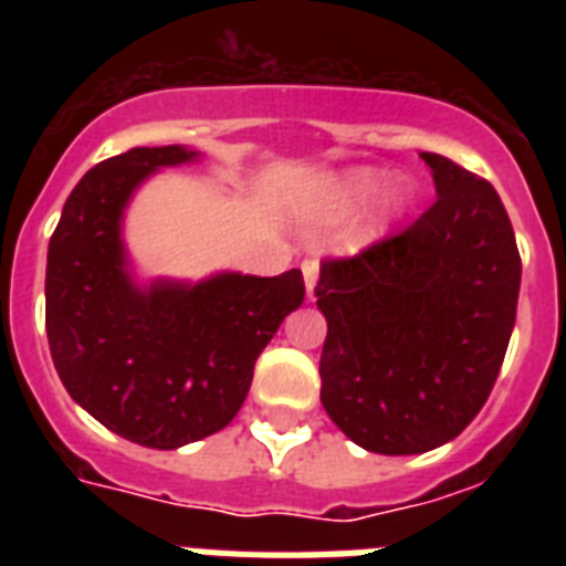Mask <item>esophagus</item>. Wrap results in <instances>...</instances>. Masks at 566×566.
<instances>
[{
	"mask_svg": "<svg viewBox=\"0 0 566 566\" xmlns=\"http://www.w3.org/2000/svg\"><path fill=\"white\" fill-rule=\"evenodd\" d=\"M302 275H305V291H308V300H311V296H314V287H317V279H319L317 258H305V261H302Z\"/></svg>",
	"mask_w": 566,
	"mask_h": 566,
	"instance_id": "obj_1",
	"label": "esophagus"
}]
</instances>
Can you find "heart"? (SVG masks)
Instances as JSON below:
<instances>
[{"label":"heart","mask_w":566,"mask_h":566,"mask_svg":"<svg viewBox=\"0 0 566 566\" xmlns=\"http://www.w3.org/2000/svg\"><path fill=\"white\" fill-rule=\"evenodd\" d=\"M381 188V172L376 170H353L346 172L344 179L332 181L323 196V211L326 217H346L355 208H361L376 190ZM411 202V188L405 181H390L381 193H378L376 205H373L370 222H367V234H378L385 231L399 213Z\"/></svg>","instance_id":"obj_1"}]
</instances>
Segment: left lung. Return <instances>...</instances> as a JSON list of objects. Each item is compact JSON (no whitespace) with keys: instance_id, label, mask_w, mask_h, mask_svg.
Listing matches in <instances>:
<instances>
[{"instance_id":"obj_1","label":"left lung","mask_w":566,"mask_h":566,"mask_svg":"<svg viewBox=\"0 0 566 566\" xmlns=\"http://www.w3.org/2000/svg\"><path fill=\"white\" fill-rule=\"evenodd\" d=\"M438 199L390 238L323 258L319 399L378 455H417L482 411L517 319L520 252L491 181L422 153Z\"/></svg>"}]
</instances>
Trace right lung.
Masks as SVG:
<instances>
[{"label":"right lung","instance_id":"1","mask_svg":"<svg viewBox=\"0 0 566 566\" xmlns=\"http://www.w3.org/2000/svg\"><path fill=\"white\" fill-rule=\"evenodd\" d=\"M190 158L181 146H137L96 164L49 240L46 337L57 376L105 429L149 449L226 429L258 355L305 300L302 270L226 273L196 287L132 284L119 213L149 172Z\"/></svg>","mask_w":566,"mask_h":566}]
</instances>
